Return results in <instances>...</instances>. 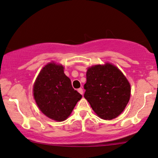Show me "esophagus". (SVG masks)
Wrapping results in <instances>:
<instances>
[{
	"label": "esophagus",
	"mask_w": 158,
	"mask_h": 158,
	"mask_svg": "<svg viewBox=\"0 0 158 158\" xmlns=\"http://www.w3.org/2000/svg\"><path fill=\"white\" fill-rule=\"evenodd\" d=\"M78 92H79V94H81V95H83V94H84V91H83V89H82L81 88H79V89H78Z\"/></svg>",
	"instance_id": "34e87169"
}]
</instances>
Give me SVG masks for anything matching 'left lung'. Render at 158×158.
Listing matches in <instances>:
<instances>
[{"label":"left lung","mask_w":158,"mask_h":158,"mask_svg":"<svg viewBox=\"0 0 158 158\" xmlns=\"http://www.w3.org/2000/svg\"><path fill=\"white\" fill-rule=\"evenodd\" d=\"M84 98L101 118L114 119L123 112L131 97V85L119 69L110 63L86 72Z\"/></svg>","instance_id":"1"}]
</instances>
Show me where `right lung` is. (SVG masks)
<instances>
[{
    "label": "right lung",
    "instance_id": "1",
    "mask_svg": "<svg viewBox=\"0 0 158 158\" xmlns=\"http://www.w3.org/2000/svg\"><path fill=\"white\" fill-rule=\"evenodd\" d=\"M33 95L40 110L56 121L67 119L82 97L73 89L64 67L55 62L42 68L34 84Z\"/></svg>",
    "mask_w": 158,
    "mask_h": 158
}]
</instances>
